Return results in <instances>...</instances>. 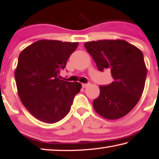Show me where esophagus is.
<instances>
[{
    "label": "esophagus",
    "instance_id": "esophagus-1",
    "mask_svg": "<svg viewBox=\"0 0 159 159\" xmlns=\"http://www.w3.org/2000/svg\"><path fill=\"white\" fill-rule=\"evenodd\" d=\"M89 84H82V87L83 88H86L88 86H89Z\"/></svg>",
    "mask_w": 159,
    "mask_h": 159
}]
</instances>
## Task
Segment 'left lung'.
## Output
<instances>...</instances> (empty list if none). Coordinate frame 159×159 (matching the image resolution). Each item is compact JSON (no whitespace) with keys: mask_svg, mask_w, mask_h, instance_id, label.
Instances as JSON below:
<instances>
[{"mask_svg":"<svg viewBox=\"0 0 159 159\" xmlns=\"http://www.w3.org/2000/svg\"><path fill=\"white\" fill-rule=\"evenodd\" d=\"M98 70L109 69L113 82L100 86L93 106L101 116L116 120L128 114L143 93L147 70L142 52L124 40H101L84 44Z\"/></svg>","mask_w":159,"mask_h":159,"instance_id":"1","label":"left lung"}]
</instances>
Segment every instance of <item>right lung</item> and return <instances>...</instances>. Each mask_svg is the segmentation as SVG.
Instances as JSON below:
<instances>
[{
	"mask_svg": "<svg viewBox=\"0 0 159 159\" xmlns=\"http://www.w3.org/2000/svg\"><path fill=\"white\" fill-rule=\"evenodd\" d=\"M79 43L41 40L25 48L18 57L15 79L20 101L37 119L54 124L70 110L81 84L61 80L68 58Z\"/></svg>",
	"mask_w": 159,
	"mask_h": 159,
	"instance_id": "1",
	"label": "right lung"
}]
</instances>
